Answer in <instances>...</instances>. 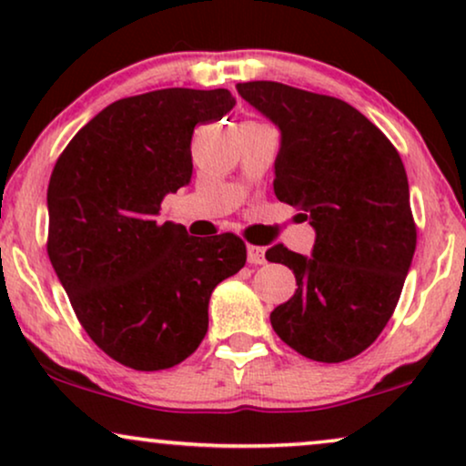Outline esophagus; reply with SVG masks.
<instances>
[{"label":"esophagus","mask_w":466,"mask_h":466,"mask_svg":"<svg viewBox=\"0 0 466 466\" xmlns=\"http://www.w3.org/2000/svg\"><path fill=\"white\" fill-rule=\"evenodd\" d=\"M248 263L263 265L265 263V250L260 246H248Z\"/></svg>","instance_id":"1"}]
</instances>
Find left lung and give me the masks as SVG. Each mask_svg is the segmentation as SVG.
Here are the masks:
<instances>
[{
	"instance_id": "obj_1",
	"label": "left lung",
	"mask_w": 466,
	"mask_h": 466,
	"mask_svg": "<svg viewBox=\"0 0 466 466\" xmlns=\"http://www.w3.org/2000/svg\"><path fill=\"white\" fill-rule=\"evenodd\" d=\"M238 93L282 133L273 190L316 231L311 257L282 244L265 254L297 278L271 327L305 359H354L390 320L416 252L403 161L346 101L271 80L241 82Z\"/></svg>"
}]
</instances>
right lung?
I'll use <instances>...</instances> for the list:
<instances>
[{
  "label": "right lung",
  "instance_id": "add662e5",
  "mask_svg": "<svg viewBox=\"0 0 466 466\" xmlns=\"http://www.w3.org/2000/svg\"><path fill=\"white\" fill-rule=\"evenodd\" d=\"M235 106L227 88H161L88 120L48 182V257L82 329L136 371L188 359L208 333L212 290L246 265L233 233L193 238L158 222L167 193L193 176L197 125Z\"/></svg>",
  "mask_w": 466,
  "mask_h": 466
}]
</instances>
